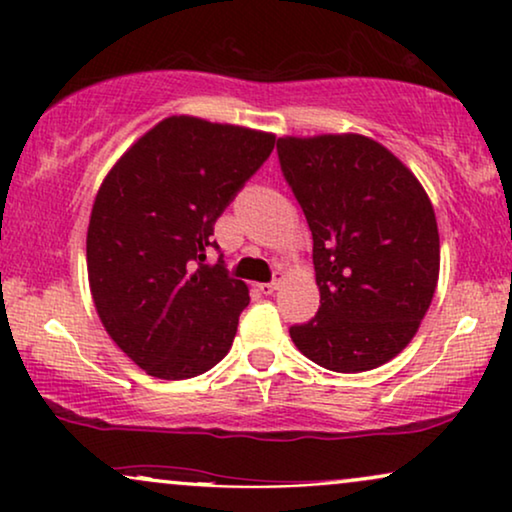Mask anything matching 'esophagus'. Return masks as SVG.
Wrapping results in <instances>:
<instances>
[{"label":"esophagus","instance_id":"obj_1","mask_svg":"<svg viewBox=\"0 0 512 512\" xmlns=\"http://www.w3.org/2000/svg\"><path fill=\"white\" fill-rule=\"evenodd\" d=\"M279 289V279H275V282H268V284H258V291L263 293V296H272Z\"/></svg>","mask_w":512,"mask_h":512}]
</instances>
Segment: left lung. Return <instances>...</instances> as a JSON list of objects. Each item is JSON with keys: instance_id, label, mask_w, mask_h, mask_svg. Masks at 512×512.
<instances>
[{"instance_id": "left-lung-1", "label": "left lung", "mask_w": 512, "mask_h": 512, "mask_svg": "<svg viewBox=\"0 0 512 512\" xmlns=\"http://www.w3.org/2000/svg\"><path fill=\"white\" fill-rule=\"evenodd\" d=\"M279 163L312 230L321 305L291 326L307 359L363 373L415 338L438 284L436 212L419 179L375 139L279 137Z\"/></svg>"}]
</instances>
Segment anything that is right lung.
<instances>
[{
    "mask_svg": "<svg viewBox=\"0 0 512 512\" xmlns=\"http://www.w3.org/2000/svg\"><path fill=\"white\" fill-rule=\"evenodd\" d=\"M275 149V135L170 116L104 177L86 261L109 338L158 380L207 373L228 354L249 289L207 265L214 223Z\"/></svg>",
    "mask_w": 512,
    "mask_h": 512,
    "instance_id": "right-lung-1",
    "label": "right lung"
}]
</instances>
